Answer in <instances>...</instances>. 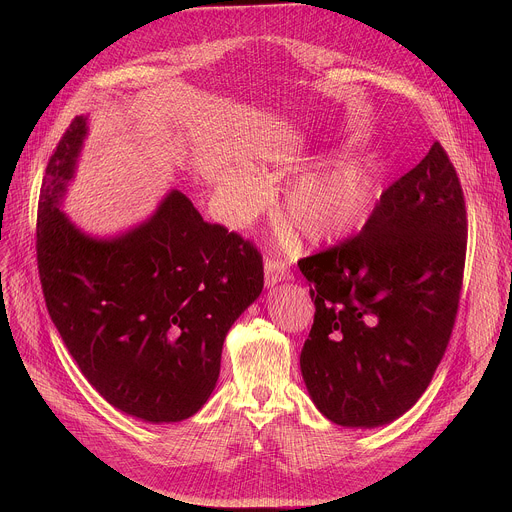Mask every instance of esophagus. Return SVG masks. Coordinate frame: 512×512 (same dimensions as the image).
Returning a JSON list of instances; mask_svg holds the SVG:
<instances>
[{"mask_svg": "<svg viewBox=\"0 0 512 512\" xmlns=\"http://www.w3.org/2000/svg\"><path fill=\"white\" fill-rule=\"evenodd\" d=\"M289 267L283 259H277V257H267L265 259V283L267 285H275L277 281L281 279H287L289 277Z\"/></svg>", "mask_w": 512, "mask_h": 512, "instance_id": "esophagus-1", "label": "esophagus"}]
</instances>
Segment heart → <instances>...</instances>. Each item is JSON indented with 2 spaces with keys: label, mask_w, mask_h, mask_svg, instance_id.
I'll use <instances>...</instances> for the list:
<instances>
[{
  "label": "heart",
  "mask_w": 512,
  "mask_h": 512,
  "mask_svg": "<svg viewBox=\"0 0 512 512\" xmlns=\"http://www.w3.org/2000/svg\"><path fill=\"white\" fill-rule=\"evenodd\" d=\"M373 172L360 160H342L291 176L281 192L285 223L310 243L352 235L369 214ZM235 221H249L263 206V184L255 176H237L229 184Z\"/></svg>",
  "instance_id": "1"
}]
</instances>
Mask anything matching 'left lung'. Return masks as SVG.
Masks as SVG:
<instances>
[{
    "mask_svg": "<svg viewBox=\"0 0 512 512\" xmlns=\"http://www.w3.org/2000/svg\"><path fill=\"white\" fill-rule=\"evenodd\" d=\"M466 243L462 184L435 141L358 235L298 261L316 306L300 367L322 415L377 427L417 403L456 324Z\"/></svg>",
    "mask_w": 512,
    "mask_h": 512,
    "instance_id": "1",
    "label": "left lung"
}]
</instances>
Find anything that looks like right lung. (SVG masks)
<instances>
[{"label":"right lung","mask_w":512,"mask_h":512,"mask_svg":"<svg viewBox=\"0 0 512 512\" xmlns=\"http://www.w3.org/2000/svg\"><path fill=\"white\" fill-rule=\"evenodd\" d=\"M85 133V117L68 125L40 190L36 257L48 314L113 407L150 423L188 419L216 385L227 332L261 294L263 257L206 223L178 190L121 237L81 233L58 204Z\"/></svg>","instance_id":"right-lung-1"}]
</instances>
